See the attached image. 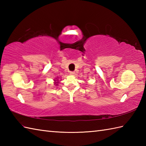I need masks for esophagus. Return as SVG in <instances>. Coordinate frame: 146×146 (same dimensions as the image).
Here are the masks:
<instances>
[{
	"mask_svg": "<svg viewBox=\"0 0 146 146\" xmlns=\"http://www.w3.org/2000/svg\"><path fill=\"white\" fill-rule=\"evenodd\" d=\"M70 74L71 75H75V71H70Z\"/></svg>",
	"mask_w": 146,
	"mask_h": 146,
	"instance_id": "esophagus-1",
	"label": "esophagus"
}]
</instances>
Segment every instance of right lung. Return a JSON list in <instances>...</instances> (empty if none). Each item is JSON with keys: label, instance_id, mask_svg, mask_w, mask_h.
Returning a JSON list of instances; mask_svg holds the SVG:
<instances>
[{"label": "right lung", "instance_id": "obj_1", "mask_svg": "<svg viewBox=\"0 0 146 146\" xmlns=\"http://www.w3.org/2000/svg\"><path fill=\"white\" fill-rule=\"evenodd\" d=\"M54 80V82H55V84L56 83H58L59 82H58V79H56V80ZM58 84H56V85H57Z\"/></svg>", "mask_w": 146, "mask_h": 146}]
</instances>
